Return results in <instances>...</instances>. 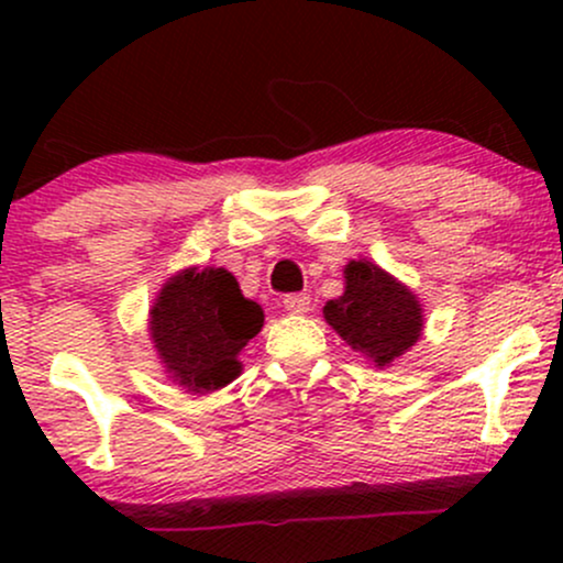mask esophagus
I'll use <instances>...</instances> for the list:
<instances>
[{
    "label": "esophagus",
    "mask_w": 563,
    "mask_h": 563,
    "mask_svg": "<svg viewBox=\"0 0 563 563\" xmlns=\"http://www.w3.org/2000/svg\"><path fill=\"white\" fill-rule=\"evenodd\" d=\"M283 307L294 314H303L309 309V294H288L286 299H283Z\"/></svg>",
    "instance_id": "1"
}]
</instances>
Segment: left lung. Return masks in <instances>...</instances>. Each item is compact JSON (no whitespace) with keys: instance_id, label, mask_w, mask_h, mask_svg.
Returning a JSON list of instances; mask_svg holds the SVG:
<instances>
[{"instance_id":"obj_1","label":"left lung","mask_w":563,"mask_h":563,"mask_svg":"<svg viewBox=\"0 0 563 563\" xmlns=\"http://www.w3.org/2000/svg\"><path fill=\"white\" fill-rule=\"evenodd\" d=\"M344 277V296L322 309L328 325L371 363L389 365L421 335V303L373 262H349Z\"/></svg>"}]
</instances>
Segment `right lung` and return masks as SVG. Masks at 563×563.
Listing matches in <instances>:
<instances>
[{"label":"right lung","mask_w":563,"mask_h":563,"mask_svg":"<svg viewBox=\"0 0 563 563\" xmlns=\"http://www.w3.org/2000/svg\"><path fill=\"white\" fill-rule=\"evenodd\" d=\"M264 312L228 269H185L151 309V333L172 378L190 391H214L241 373L238 352L262 331Z\"/></svg>","instance_id":"right-lung-1"}]
</instances>
